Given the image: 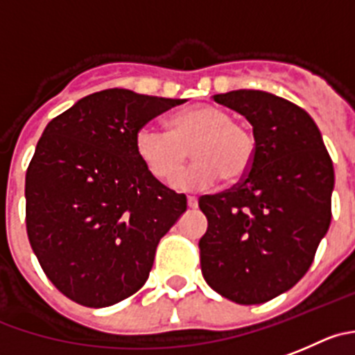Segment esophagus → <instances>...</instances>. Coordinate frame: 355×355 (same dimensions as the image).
I'll return each instance as SVG.
<instances>
[{
    "mask_svg": "<svg viewBox=\"0 0 355 355\" xmlns=\"http://www.w3.org/2000/svg\"><path fill=\"white\" fill-rule=\"evenodd\" d=\"M187 207L189 208H198V200L194 196H187Z\"/></svg>",
    "mask_w": 355,
    "mask_h": 355,
    "instance_id": "esophagus-1",
    "label": "esophagus"
}]
</instances>
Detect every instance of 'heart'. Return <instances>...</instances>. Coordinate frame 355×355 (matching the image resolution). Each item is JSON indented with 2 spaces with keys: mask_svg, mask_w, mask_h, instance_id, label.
Wrapping results in <instances>:
<instances>
[{
  "mask_svg": "<svg viewBox=\"0 0 355 355\" xmlns=\"http://www.w3.org/2000/svg\"><path fill=\"white\" fill-rule=\"evenodd\" d=\"M193 148L196 161L175 178L178 189H205L220 177L236 182L250 171L257 154L254 132L215 105L185 108L170 119V131L141 125L135 150L148 173L170 182L184 168Z\"/></svg>",
  "mask_w": 355,
  "mask_h": 355,
  "instance_id": "1",
  "label": "heart"
}]
</instances>
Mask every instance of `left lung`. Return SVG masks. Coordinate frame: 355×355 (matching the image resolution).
<instances>
[{"instance_id":"1","label":"left lung","mask_w":355,"mask_h":355,"mask_svg":"<svg viewBox=\"0 0 355 355\" xmlns=\"http://www.w3.org/2000/svg\"><path fill=\"white\" fill-rule=\"evenodd\" d=\"M214 101L252 124L257 154L233 187L200 198L208 286L238 304H259L296 286L331 224L333 161L312 117L264 91L240 89Z\"/></svg>"}]
</instances>
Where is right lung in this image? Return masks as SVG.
<instances>
[{
	"label": "right lung",
	"instance_id": "right-lung-1",
	"mask_svg": "<svg viewBox=\"0 0 355 355\" xmlns=\"http://www.w3.org/2000/svg\"><path fill=\"white\" fill-rule=\"evenodd\" d=\"M185 99L107 89L52 119L26 171V230L66 297L103 308L147 282L159 240L187 210L135 150L141 125Z\"/></svg>",
	"mask_w": 355,
	"mask_h": 355
}]
</instances>
